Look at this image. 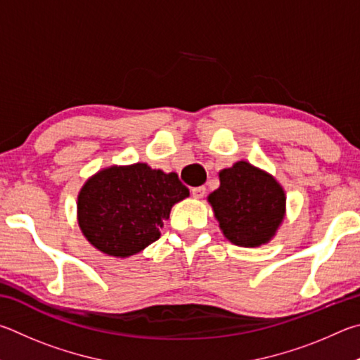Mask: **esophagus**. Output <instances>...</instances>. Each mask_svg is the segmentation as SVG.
<instances>
[{
	"mask_svg": "<svg viewBox=\"0 0 360 360\" xmlns=\"http://www.w3.org/2000/svg\"><path fill=\"white\" fill-rule=\"evenodd\" d=\"M191 194L193 198L196 199H202L204 194H205V186H196V188H191Z\"/></svg>",
	"mask_w": 360,
	"mask_h": 360,
	"instance_id": "34e87169",
	"label": "esophagus"
}]
</instances>
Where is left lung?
I'll return each instance as SVG.
<instances>
[{
    "label": "left lung",
    "mask_w": 360,
    "mask_h": 360,
    "mask_svg": "<svg viewBox=\"0 0 360 360\" xmlns=\"http://www.w3.org/2000/svg\"><path fill=\"white\" fill-rule=\"evenodd\" d=\"M219 229L238 247H261L275 236L286 212V196L272 175L238 161L219 172L209 196Z\"/></svg>",
    "instance_id": "left-lung-1"
}]
</instances>
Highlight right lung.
Returning a JSON list of instances; mask_svg holds the SVG:
<instances>
[{
  "instance_id": "obj_1",
  "label": "right lung",
  "mask_w": 360,
  "mask_h": 360,
  "mask_svg": "<svg viewBox=\"0 0 360 360\" xmlns=\"http://www.w3.org/2000/svg\"><path fill=\"white\" fill-rule=\"evenodd\" d=\"M190 196L175 172L145 162L110 166L85 181L77 219L86 240L104 255L129 257L161 236L172 205Z\"/></svg>"
}]
</instances>
